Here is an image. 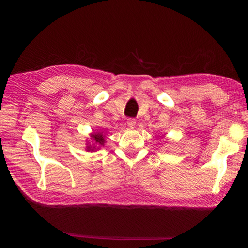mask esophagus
<instances>
[{
    "instance_id": "34e87169",
    "label": "esophagus",
    "mask_w": 248,
    "mask_h": 248,
    "mask_svg": "<svg viewBox=\"0 0 248 248\" xmlns=\"http://www.w3.org/2000/svg\"><path fill=\"white\" fill-rule=\"evenodd\" d=\"M136 119H132V118H130V119H128L127 120V124H128V127L129 128H134L136 127Z\"/></svg>"
}]
</instances>
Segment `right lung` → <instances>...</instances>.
<instances>
[{"instance_id": "add662e5", "label": "right lung", "mask_w": 248, "mask_h": 248, "mask_svg": "<svg viewBox=\"0 0 248 248\" xmlns=\"http://www.w3.org/2000/svg\"><path fill=\"white\" fill-rule=\"evenodd\" d=\"M91 137V141L87 140L86 141V146L85 150L87 152H94V151L99 150L102 146L105 145V134L102 132H92L90 134Z\"/></svg>"}]
</instances>
